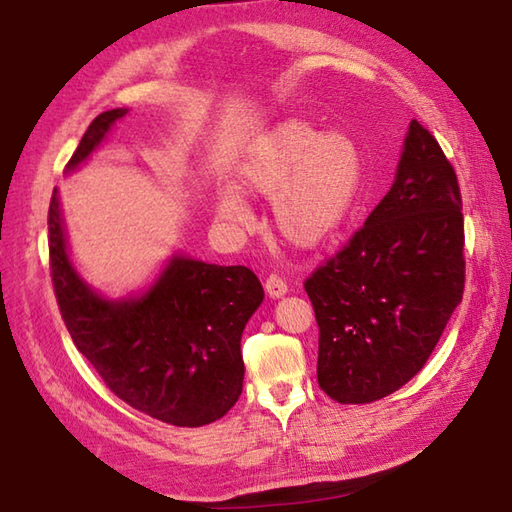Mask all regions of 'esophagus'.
Listing matches in <instances>:
<instances>
[{"label": "esophagus", "instance_id": "esophagus-1", "mask_svg": "<svg viewBox=\"0 0 512 512\" xmlns=\"http://www.w3.org/2000/svg\"><path fill=\"white\" fill-rule=\"evenodd\" d=\"M264 288H266L268 297H273V300H280V297H284L286 291H288V286L280 275H268L266 282H264Z\"/></svg>", "mask_w": 512, "mask_h": 512}]
</instances>
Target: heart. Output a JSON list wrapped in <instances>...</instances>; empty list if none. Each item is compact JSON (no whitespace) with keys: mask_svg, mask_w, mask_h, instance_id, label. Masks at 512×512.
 <instances>
[{"mask_svg":"<svg viewBox=\"0 0 512 512\" xmlns=\"http://www.w3.org/2000/svg\"><path fill=\"white\" fill-rule=\"evenodd\" d=\"M365 188V154L345 132L322 134L300 118H286L248 147L237 167V188L219 192L215 215L239 228L250 221L244 197H273L271 224L297 248H315L336 235Z\"/></svg>","mask_w":512,"mask_h":512,"instance_id":"1","label":"heart"}]
</instances>
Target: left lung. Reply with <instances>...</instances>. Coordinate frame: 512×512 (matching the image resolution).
I'll list each match as a JSON object with an SVG mask.
<instances>
[{
  "mask_svg": "<svg viewBox=\"0 0 512 512\" xmlns=\"http://www.w3.org/2000/svg\"><path fill=\"white\" fill-rule=\"evenodd\" d=\"M461 192L412 120L389 192L304 288L320 327L318 383L342 405L374 403L430 358L463 297Z\"/></svg>",
  "mask_w": 512,
  "mask_h": 512,
  "instance_id": "obj_1",
  "label": "left lung"
}]
</instances>
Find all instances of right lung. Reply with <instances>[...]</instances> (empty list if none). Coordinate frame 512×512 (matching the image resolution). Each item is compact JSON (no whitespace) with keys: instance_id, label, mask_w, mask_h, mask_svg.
<instances>
[{"instance_id":"obj_1","label":"right lung","mask_w":512,"mask_h":512,"mask_svg":"<svg viewBox=\"0 0 512 512\" xmlns=\"http://www.w3.org/2000/svg\"><path fill=\"white\" fill-rule=\"evenodd\" d=\"M127 111L94 118L67 174L105 143ZM49 255L62 320L118 398L179 427L208 425L237 403L244 387L241 333L264 302L250 268L174 253L145 291L118 300L102 295L71 262L58 190L49 206Z\"/></svg>"}]
</instances>
